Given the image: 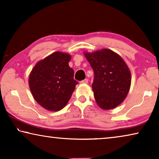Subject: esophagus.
I'll use <instances>...</instances> for the list:
<instances>
[{"label":"esophagus","mask_w":159,"mask_h":159,"mask_svg":"<svg viewBox=\"0 0 159 159\" xmlns=\"http://www.w3.org/2000/svg\"><path fill=\"white\" fill-rule=\"evenodd\" d=\"M88 82H89L88 79H84V80H81V81H80V84H88Z\"/></svg>","instance_id":"1"}]
</instances>
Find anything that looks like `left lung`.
Segmentation results:
<instances>
[{"mask_svg": "<svg viewBox=\"0 0 159 159\" xmlns=\"http://www.w3.org/2000/svg\"><path fill=\"white\" fill-rule=\"evenodd\" d=\"M84 53L94 71L92 89L98 106L103 110L117 107L126 98L131 87V71L126 63L108 48Z\"/></svg>", "mask_w": 159, "mask_h": 159, "instance_id": "8db88e82", "label": "left lung"}]
</instances>
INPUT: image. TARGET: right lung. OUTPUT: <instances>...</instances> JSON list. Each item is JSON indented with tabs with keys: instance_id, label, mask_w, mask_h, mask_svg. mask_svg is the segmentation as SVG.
<instances>
[{
	"instance_id": "1",
	"label": "right lung",
	"mask_w": 159,
	"mask_h": 159,
	"mask_svg": "<svg viewBox=\"0 0 159 159\" xmlns=\"http://www.w3.org/2000/svg\"><path fill=\"white\" fill-rule=\"evenodd\" d=\"M70 54L56 51L38 62L28 78L30 90L35 101L45 109L58 111L70 100L76 80L68 65Z\"/></svg>"
}]
</instances>
